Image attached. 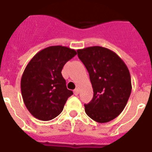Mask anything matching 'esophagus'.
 I'll return each instance as SVG.
<instances>
[{"label":"esophagus","mask_w":152,"mask_h":152,"mask_svg":"<svg viewBox=\"0 0 152 152\" xmlns=\"http://www.w3.org/2000/svg\"><path fill=\"white\" fill-rule=\"evenodd\" d=\"M73 92H74V95H78V94H79V89H78V88H76V89L73 91Z\"/></svg>","instance_id":"esophagus-1"}]
</instances>
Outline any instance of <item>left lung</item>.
Masks as SVG:
<instances>
[{
	"instance_id": "obj_1",
	"label": "left lung",
	"mask_w": 152,
	"mask_h": 152,
	"mask_svg": "<svg viewBox=\"0 0 152 152\" xmlns=\"http://www.w3.org/2000/svg\"><path fill=\"white\" fill-rule=\"evenodd\" d=\"M88 70L93 88L92 100L85 112L99 123L116 118L127 104L132 91L131 76L125 62L116 53L102 46L77 50Z\"/></svg>"
}]
</instances>
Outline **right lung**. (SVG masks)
<instances>
[{"label":"right lung","mask_w":152,"mask_h":152,"mask_svg":"<svg viewBox=\"0 0 152 152\" xmlns=\"http://www.w3.org/2000/svg\"><path fill=\"white\" fill-rule=\"evenodd\" d=\"M76 55L75 50L53 46L37 53L27 64L20 88L25 106L34 118L50 121L63 110L72 91L67 89L61 70Z\"/></svg>","instance_id":"1"}]
</instances>
